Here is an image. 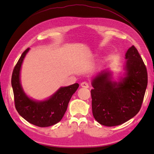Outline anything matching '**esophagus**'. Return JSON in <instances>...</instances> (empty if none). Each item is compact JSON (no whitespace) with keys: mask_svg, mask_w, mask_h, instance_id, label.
<instances>
[{"mask_svg":"<svg viewBox=\"0 0 154 154\" xmlns=\"http://www.w3.org/2000/svg\"><path fill=\"white\" fill-rule=\"evenodd\" d=\"M81 86L82 88H89V84H88V82H83L82 83H81Z\"/></svg>","mask_w":154,"mask_h":154,"instance_id":"34e87169","label":"esophagus"}]
</instances>
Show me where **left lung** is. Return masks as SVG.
I'll use <instances>...</instances> for the list:
<instances>
[{
    "mask_svg": "<svg viewBox=\"0 0 154 154\" xmlns=\"http://www.w3.org/2000/svg\"><path fill=\"white\" fill-rule=\"evenodd\" d=\"M126 76L119 82L111 81L106 70L94 78L91 90L94 118L106 126H118L139 113L147 85V69L134 45L126 54Z\"/></svg>",
    "mask_w": 154,
    "mask_h": 154,
    "instance_id": "8db88e82",
    "label": "left lung"
}]
</instances>
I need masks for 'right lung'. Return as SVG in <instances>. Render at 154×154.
I'll return each instance as SVG.
<instances>
[{
  "instance_id": "1",
  "label": "right lung",
  "mask_w": 154,
  "mask_h": 154,
  "mask_svg": "<svg viewBox=\"0 0 154 154\" xmlns=\"http://www.w3.org/2000/svg\"><path fill=\"white\" fill-rule=\"evenodd\" d=\"M23 52L17 61L11 77L15 106L23 118L39 127H48L58 123L63 118L72 96L79 88L78 83L61 87L48 100L36 101L28 97L20 83V70L23 60L29 51Z\"/></svg>"
}]
</instances>
